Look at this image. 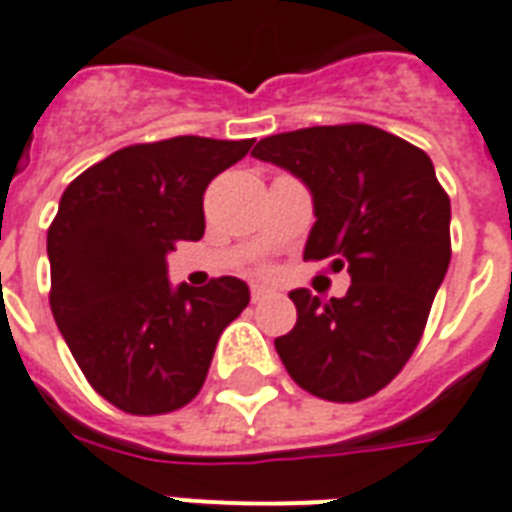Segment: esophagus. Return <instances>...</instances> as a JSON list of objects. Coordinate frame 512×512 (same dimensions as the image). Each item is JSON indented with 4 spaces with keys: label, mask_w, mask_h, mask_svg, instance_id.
Wrapping results in <instances>:
<instances>
[{
    "label": "esophagus",
    "mask_w": 512,
    "mask_h": 512,
    "mask_svg": "<svg viewBox=\"0 0 512 512\" xmlns=\"http://www.w3.org/2000/svg\"><path fill=\"white\" fill-rule=\"evenodd\" d=\"M271 295V290L268 287H263V284H252V290H249V298H252V303H260L263 298H268Z\"/></svg>",
    "instance_id": "1"
}]
</instances>
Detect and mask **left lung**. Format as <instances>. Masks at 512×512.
<instances>
[{"label": "left lung", "mask_w": 512, "mask_h": 512, "mask_svg": "<svg viewBox=\"0 0 512 512\" xmlns=\"http://www.w3.org/2000/svg\"><path fill=\"white\" fill-rule=\"evenodd\" d=\"M252 155L314 195L303 257H333V271L351 276L343 298L290 292L298 322L273 341L284 368L330 403L373 397L411 360L451 263V201L432 161L368 123L265 136Z\"/></svg>", "instance_id": "obj_1"}]
</instances>
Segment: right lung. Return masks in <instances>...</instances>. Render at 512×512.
<instances>
[{"label": "right lung", "instance_id": "right-lung-1", "mask_svg": "<svg viewBox=\"0 0 512 512\" xmlns=\"http://www.w3.org/2000/svg\"><path fill=\"white\" fill-rule=\"evenodd\" d=\"M255 139L174 136L93 163L48 228L50 311L74 362L131 416L179 411L206 381L222 330L249 303L241 279L171 290L166 252L204 236L209 182Z\"/></svg>", "mask_w": 512, "mask_h": 512}]
</instances>
